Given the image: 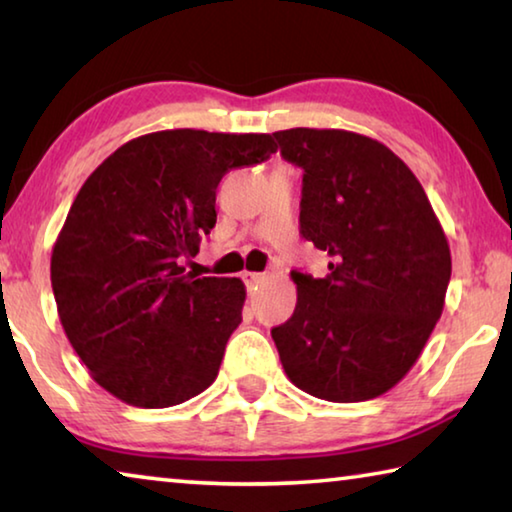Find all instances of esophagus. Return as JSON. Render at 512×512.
Here are the masks:
<instances>
[{
  "instance_id": "1",
  "label": "esophagus",
  "mask_w": 512,
  "mask_h": 512,
  "mask_svg": "<svg viewBox=\"0 0 512 512\" xmlns=\"http://www.w3.org/2000/svg\"><path fill=\"white\" fill-rule=\"evenodd\" d=\"M262 273H244V282L248 284V287H255V284L262 282Z\"/></svg>"
}]
</instances>
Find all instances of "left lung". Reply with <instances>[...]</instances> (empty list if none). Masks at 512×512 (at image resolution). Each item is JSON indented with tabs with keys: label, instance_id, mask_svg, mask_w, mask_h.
Segmentation results:
<instances>
[{
	"label": "left lung",
	"instance_id": "left-lung-1",
	"mask_svg": "<svg viewBox=\"0 0 512 512\" xmlns=\"http://www.w3.org/2000/svg\"><path fill=\"white\" fill-rule=\"evenodd\" d=\"M273 137L305 171L300 235L329 257L325 277L291 271L296 311L271 329L284 372L318 400H372L413 368L443 314L447 237L388 146L334 128Z\"/></svg>",
	"mask_w": 512,
	"mask_h": 512
}]
</instances>
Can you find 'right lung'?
I'll use <instances>...</instances> for the list:
<instances>
[{
	"label": "right lung",
	"instance_id": "add662e5",
	"mask_svg": "<svg viewBox=\"0 0 512 512\" xmlns=\"http://www.w3.org/2000/svg\"><path fill=\"white\" fill-rule=\"evenodd\" d=\"M275 151L264 133H149L119 146L76 194L51 253V289L69 343L117 400L167 409L219 375L246 287L194 277L183 262L214 228L225 173Z\"/></svg>",
	"mask_w": 512,
	"mask_h": 512
}]
</instances>
